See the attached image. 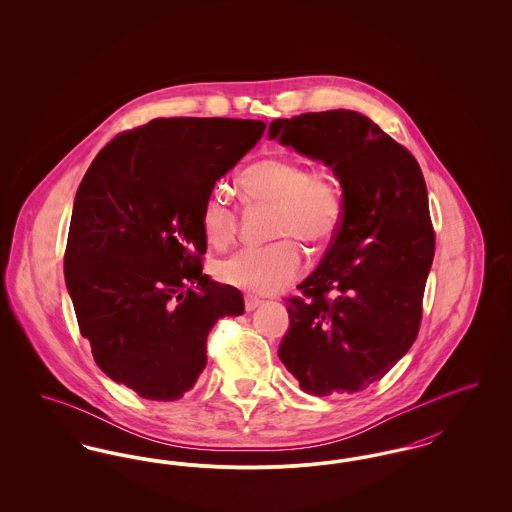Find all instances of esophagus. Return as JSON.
<instances>
[{
	"instance_id": "esophagus-1",
	"label": "esophagus",
	"mask_w": 512,
	"mask_h": 512,
	"mask_svg": "<svg viewBox=\"0 0 512 512\" xmlns=\"http://www.w3.org/2000/svg\"><path fill=\"white\" fill-rule=\"evenodd\" d=\"M263 301L253 295H245V311H255Z\"/></svg>"
}]
</instances>
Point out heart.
I'll return each mask as SVG.
<instances>
[{
    "mask_svg": "<svg viewBox=\"0 0 512 512\" xmlns=\"http://www.w3.org/2000/svg\"><path fill=\"white\" fill-rule=\"evenodd\" d=\"M245 205L272 207L270 238L274 244L249 245L220 259L213 267L220 282L245 292H278L297 280L305 268V253L295 240L320 245L330 242L343 217V194L334 171L326 165L303 163L295 157H265L240 172ZM201 230L207 242L226 247L240 228V209L220 190L201 205Z\"/></svg>",
    "mask_w": 512,
    "mask_h": 512,
    "instance_id": "obj_1",
    "label": "heart"
}]
</instances>
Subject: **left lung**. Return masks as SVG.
I'll return each mask as SVG.
<instances>
[{
    "mask_svg": "<svg viewBox=\"0 0 512 512\" xmlns=\"http://www.w3.org/2000/svg\"><path fill=\"white\" fill-rule=\"evenodd\" d=\"M268 136L332 167L343 190L338 232L286 299L278 357L311 395L366 390L420 330L436 251L424 176L407 147L355 111L276 119Z\"/></svg>",
    "mask_w": 512,
    "mask_h": 512,
    "instance_id": "1",
    "label": "left lung"
}]
</instances>
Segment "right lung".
Listing matches in <instances>:
<instances>
[{
    "mask_svg": "<svg viewBox=\"0 0 512 512\" xmlns=\"http://www.w3.org/2000/svg\"><path fill=\"white\" fill-rule=\"evenodd\" d=\"M267 124L174 117L103 147L74 197L65 280L99 368L144 399L176 401L207 365V336L244 315L240 290L203 274L201 205Z\"/></svg>",
    "mask_w": 512,
    "mask_h": 512,
    "instance_id": "right-lung-1",
    "label": "right lung"
}]
</instances>
